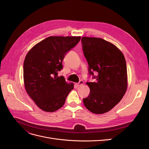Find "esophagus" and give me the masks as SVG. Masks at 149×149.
<instances>
[{
    "mask_svg": "<svg viewBox=\"0 0 149 149\" xmlns=\"http://www.w3.org/2000/svg\"><path fill=\"white\" fill-rule=\"evenodd\" d=\"M84 84V81H80L78 83H76V85L78 86H82Z\"/></svg>",
    "mask_w": 149,
    "mask_h": 149,
    "instance_id": "1",
    "label": "esophagus"
}]
</instances>
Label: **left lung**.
Instances as JSON below:
<instances>
[{
	"label": "left lung",
	"mask_w": 149,
	"mask_h": 149,
	"mask_svg": "<svg viewBox=\"0 0 149 149\" xmlns=\"http://www.w3.org/2000/svg\"><path fill=\"white\" fill-rule=\"evenodd\" d=\"M81 41L89 73L97 74L95 82L86 83L90 93L83 103L90 112L102 114L118 104L127 91L125 57L114 44L102 38L83 37Z\"/></svg>",
	"instance_id": "1"
}]
</instances>
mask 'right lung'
Returning <instances> with one entry per match:
<instances>
[{"mask_svg":"<svg viewBox=\"0 0 149 149\" xmlns=\"http://www.w3.org/2000/svg\"><path fill=\"white\" fill-rule=\"evenodd\" d=\"M81 37L51 36L36 44L26 54L24 62V82L26 93L40 109L52 112L64 105L74 88L63 76H58L63 68L65 54L73 48Z\"/></svg>","mask_w":149,"mask_h":149,"instance_id":"right-lung-1","label":"right lung"}]
</instances>
